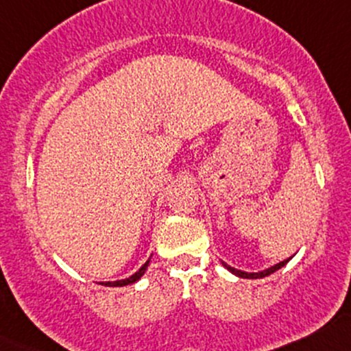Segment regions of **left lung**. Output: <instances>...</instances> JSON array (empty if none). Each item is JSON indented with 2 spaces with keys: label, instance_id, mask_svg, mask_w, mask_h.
<instances>
[{
  "label": "left lung",
  "instance_id": "8db88e82",
  "mask_svg": "<svg viewBox=\"0 0 351 351\" xmlns=\"http://www.w3.org/2000/svg\"><path fill=\"white\" fill-rule=\"evenodd\" d=\"M288 261H290V258H288V260L280 261V263L275 265V267H271V268H268V269H263V271H260V273H246V271H240V269H234V268H232V267H230V265H226V263H223V265H225L226 269H230V271H232L233 275L240 276V278H252V280H256V278H263V276L271 275V273H275L276 269H280L282 267H285V265H287Z\"/></svg>",
  "mask_w": 351,
  "mask_h": 351
}]
</instances>
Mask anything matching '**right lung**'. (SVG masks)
Here are the masks:
<instances>
[{
    "mask_svg": "<svg viewBox=\"0 0 351 351\" xmlns=\"http://www.w3.org/2000/svg\"><path fill=\"white\" fill-rule=\"evenodd\" d=\"M148 263H149V260L146 261V263L143 265V267H141L140 269H138V271L134 273V275L130 276V278H125V280H118V282H105V283H101V285H105V287H125V285H130V283H134V282H138V280H140L141 276L145 275L146 268H148Z\"/></svg>",
    "mask_w": 351,
    "mask_h": 351,
    "instance_id": "add662e5",
    "label": "right lung"
}]
</instances>
